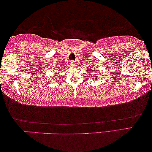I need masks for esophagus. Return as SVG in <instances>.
Listing matches in <instances>:
<instances>
[{
    "label": "esophagus",
    "mask_w": 152,
    "mask_h": 152,
    "mask_svg": "<svg viewBox=\"0 0 152 152\" xmlns=\"http://www.w3.org/2000/svg\"><path fill=\"white\" fill-rule=\"evenodd\" d=\"M74 65H75V63H74V62H72V61H71V62H70V66H73Z\"/></svg>",
    "instance_id": "34e87169"
}]
</instances>
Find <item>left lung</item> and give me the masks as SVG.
I'll return each instance as SVG.
<instances>
[{"instance_id":"left-lung-1","label":"left lung","mask_w":152,"mask_h":152,"mask_svg":"<svg viewBox=\"0 0 152 152\" xmlns=\"http://www.w3.org/2000/svg\"><path fill=\"white\" fill-rule=\"evenodd\" d=\"M91 71H92V70H91ZM97 76H96V75H95V79H94V80H96V79H97Z\"/></svg>"}]
</instances>
